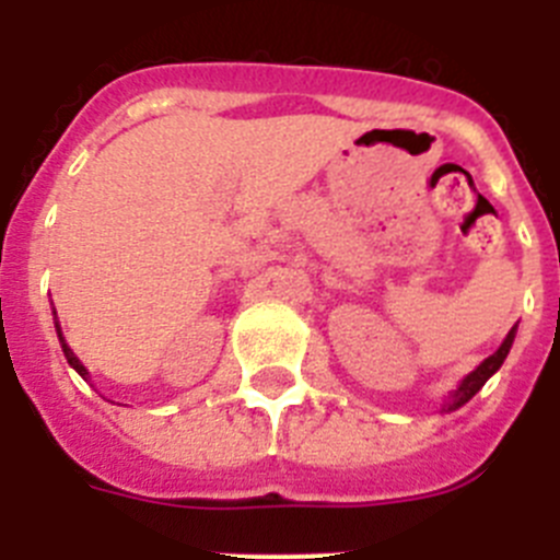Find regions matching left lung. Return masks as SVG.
I'll use <instances>...</instances> for the list:
<instances>
[{"label":"left lung","mask_w":560,"mask_h":560,"mask_svg":"<svg viewBox=\"0 0 560 560\" xmlns=\"http://www.w3.org/2000/svg\"><path fill=\"white\" fill-rule=\"evenodd\" d=\"M513 339H516V328H511V334L504 336V341H502V345H499L497 353L488 355V359H485L482 364H479V368L474 370V373L465 375L463 384H459V387L454 389L452 395H448V400H446V407H443V412H454V409H459V407H463V404H468V400H471L474 395H477L479 389L485 387V381L491 378V375L497 373L499 368H502V361L508 359V353H511Z\"/></svg>","instance_id":"8db88e82"}]
</instances>
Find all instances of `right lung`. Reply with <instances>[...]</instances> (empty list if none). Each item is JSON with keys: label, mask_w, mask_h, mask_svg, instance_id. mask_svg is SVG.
Segmentation results:
<instances>
[{"label": "right lung", "mask_w": 560, "mask_h": 560, "mask_svg": "<svg viewBox=\"0 0 560 560\" xmlns=\"http://www.w3.org/2000/svg\"><path fill=\"white\" fill-rule=\"evenodd\" d=\"M56 330H58V339H61V348H63V355H67V361H69V368L75 370L78 375H83V378H86V375H89V373H86V368H83V364H81V359H78V355L72 353V350H69V345H67V341H63L61 325H58V323H56Z\"/></svg>", "instance_id": "add662e5"}]
</instances>
